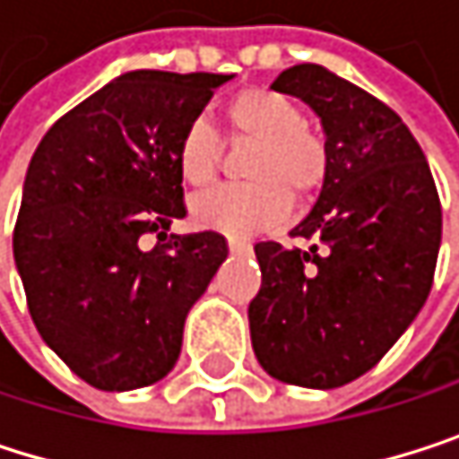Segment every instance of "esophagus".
I'll list each match as a JSON object with an SVG mask.
<instances>
[{
    "label": "esophagus",
    "mask_w": 459,
    "mask_h": 459,
    "mask_svg": "<svg viewBox=\"0 0 459 459\" xmlns=\"http://www.w3.org/2000/svg\"><path fill=\"white\" fill-rule=\"evenodd\" d=\"M228 250L234 255H250L253 253V245L247 239H237V237H228Z\"/></svg>",
    "instance_id": "esophagus-1"
}]
</instances>
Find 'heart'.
Segmentation results:
<instances>
[{"label":"heart","mask_w":459,"mask_h":459,"mask_svg":"<svg viewBox=\"0 0 459 459\" xmlns=\"http://www.w3.org/2000/svg\"><path fill=\"white\" fill-rule=\"evenodd\" d=\"M237 139L258 142L247 185H228L193 198L198 225L228 237H250L288 220L293 198L317 190L328 174V147L304 126V109L274 88H245L222 107ZM177 171L190 187H209L217 177L220 136L204 120H193L177 139Z\"/></svg>","instance_id":"heart-1"}]
</instances>
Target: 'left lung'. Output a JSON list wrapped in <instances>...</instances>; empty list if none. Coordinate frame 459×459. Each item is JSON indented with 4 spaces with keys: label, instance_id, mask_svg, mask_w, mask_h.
<instances>
[{
    "label": "left lung",
    "instance_id": "1",
    "mask_svg": "<svg viewBox=\"0 0 459 459\" xmlns=\"http://www.w3.org/2000/svg\"><path fill=\"white\" fill-rule=\"evenodd\" d=\"M272 88L320 117L328 174L290 231L309 250L255 245L250 336L269 377L331 390L371 371L428 301L441 204L422 147L385 101L320 64L290 66Z\"/></svg>",
    "mask_w": 459,
    "mask_h": 459
}]
</instances>
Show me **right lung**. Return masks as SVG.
Wrapping results in <instances>:
<instances>
[{
    "mask_svg": "<svg viewBox=\"0 0 459 459\" xmlns=\"http://www.w3.org/2000/svg\"><path fill=\"white\" fill-rule=\"evenodd\" d=\"M234 74L136 69L66 112L31 155L13 234L42 342L91 387L163 379L190 307L228 255L214 231L144 234L185 217L177 139Z\"/></svg>",
    "mask_w": 459,
    "mask_h": 459,
    "instance_id": "obj_1",
    "label": "right lung"
}]
</instances>
